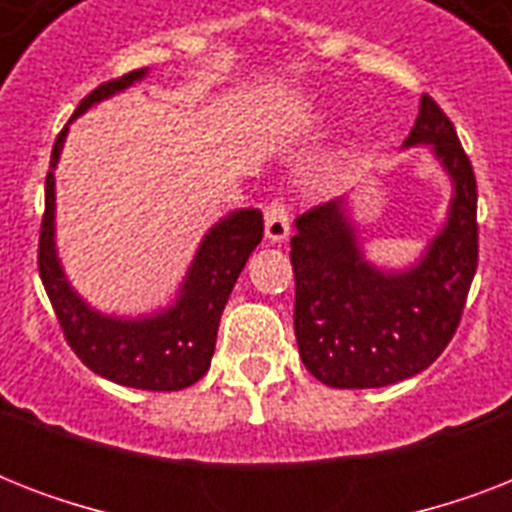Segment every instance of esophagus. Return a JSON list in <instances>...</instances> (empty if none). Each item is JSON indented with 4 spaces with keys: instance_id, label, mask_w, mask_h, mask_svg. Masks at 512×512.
Listing matches in <instances>:
<instances>
[{
    "instance_id": "34e87169",
    "label": "esophagus",
    "mask_w": 512,
    "mask_h": 512,
    "mask_svg": "<svg viewBox=\"0 0 512 512\" xmlns=\"http://www.w3.org/2000/svg\"><path fill=\"white\" fill-rule=\"evenodd\" d=\"M265 236L273 244L289 236V207L284 199L268 201V207H265Z\"/></svg>"
}]
</instances>
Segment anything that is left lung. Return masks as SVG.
Masks as SVG:
<instances>
[{
	"label": "left lung",
	"mask_w": 512,
	"mask_h": 512,
	"mask_svg": "<svg viewBox=\"0 0 512 512\" xmlns=\"http://www.w3.org/2000/svg\"><path fill=\"white\" fill-rule=\"evenodd\" d=\"M430 146L452 177L444 228L420 263L380 271L358 249L345 199L295 220V337L305 369L329 388H385L436 361L460 327L478 265L476 175L449 116L422 95L404 148Z\"/></svg>",
	"instance_id": "obj_1"
}]
</instances>
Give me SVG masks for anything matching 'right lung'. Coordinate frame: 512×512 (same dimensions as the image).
I'll return each mask as SVG.
<instances>
[{
  "mask_svg": "<svg viewBox=\"0 0 512 512\" xmlns=\"http://www.w3.org/2000/svg\"><path fill=\"white\" fill-rule=\"evenodd\" d=\"M143 76L146 68L100 84L98 90H92L79 103L71 122L100 100L140 82ZM66 132L68 127H63L52 146L50 172L44 183L42 231H39V276L66 342L82 358L84 366H90L92 372L111 382L140 390L188 388L207 374L225 303L252 249L263 239V212L239 209L209 228L188 268L175 305L143 319L103 316L84 303L68 284L55 249V172L52 170L58 167Z\"/></svg>",
  "mask_w": 512,
  "mask_h": 512,
  "instance_id": "1",
  "label": "right lung"
}]
</instances>
